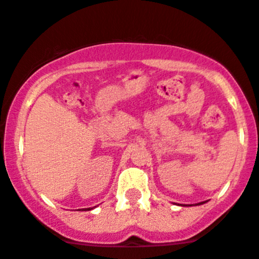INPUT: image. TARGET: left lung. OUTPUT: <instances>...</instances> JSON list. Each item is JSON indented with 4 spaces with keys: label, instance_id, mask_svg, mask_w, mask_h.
<instances>
[{
    "label": "left lung",
    "instance_id": "left-lung-1",
    "mask_svg": "<svg viewBox=\"0 0 259 259\" xmlns=\"http://www.w3.org/2000/svg\"><path fill=\"white\" fill-rule=\"evenodd\" d=\"M202 203H204V202H200V203H198V204H202Z\"/></svg>",
    "mask_w": 259,
    "mask_h": 259
}]
</instances>
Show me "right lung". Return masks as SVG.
Returning a JSON list of instances; mask_svg holds the SVG:
<instances>
[{
  "mask_svg": "<svg viewBox=\"0 0 259 259\" xmlns=\"http://www.w3.org/2000/svg\"><path fill=\"white\" fill-rule=\"evenodd\" d=\"M89 209H91V208H89Z\"/></svg>",
  "mask_w": 259,
  "mask_h": 259,
  "instance_id": "obj_1",
  "label": "right lung"
}]
</instances>
